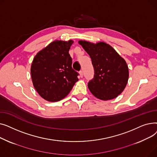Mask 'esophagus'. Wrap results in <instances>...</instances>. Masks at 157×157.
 Listing matches in <instances>:
<instances>
[{
    "mask_svg": "<svg viewBox=\"0 0 157 157\" xmlns=\"http://www.w3.org/2000/svg\"><path fill=\"white\" fill-rule=\"evenodd\" d=\"M79 75H80V77H81V78L83 77V71H79Z\"/></svg>",
    "mask_w": 157,
    "mask_h": 157,
    "instance_id": "34e87169",
    "label": "esophagus"
}]
</instances>
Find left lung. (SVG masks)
<instances>
[{
    "mask_svg": "<svg viewBox=\"0 0 157 157\" xmlns=\"http://www.w3.org/2000/svg\"><path fill=\"white\" fill-rule=\"evenodd\" d=\"M79 43L90 55L94 69V78L88 83L90 91L103 101L116 98L128 82V68L125 60L104 42L93 44L80 40Z\"/></svg>",
    "mask_w": 157,
    "mask_h": 157,
    "instance_id": "obj_1",
    "label": "left lung"
}]
</instances>
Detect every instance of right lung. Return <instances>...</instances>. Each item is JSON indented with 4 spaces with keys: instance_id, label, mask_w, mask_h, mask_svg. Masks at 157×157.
Returning <instances> with one entry per match:
<instances>
[{
    "instance_id": "obj_1",
    "label": "right lung",
    "mask_w": 157,
    "mask_h": 157,
    "mask_svg": "<svg viewBox=\"0 0 157 157\" xmlns=\"http://www.w3.org/2000/svg\"><path fill=\"white\" fill-rule=\"evenodd\" d=\"M72 40H55L40 51L31 66L36 91L44 99L56 102L67 96L78 81L79 73L72 67L69 51Z\"/></svg>"
}]
</instances>
